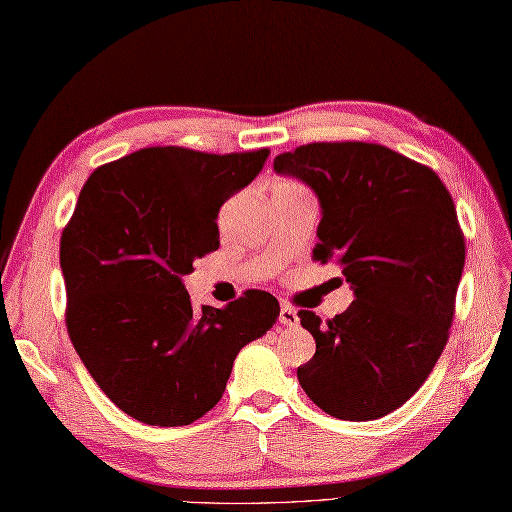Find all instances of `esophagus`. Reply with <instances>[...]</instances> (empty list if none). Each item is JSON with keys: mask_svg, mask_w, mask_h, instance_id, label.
Segmentation results:
<instances>
[{"mask_svg": "<svg viewBox=\"0 0 512 512\" xmlns=\"http://www.w3.org/2000/svg\"><path fill=\"white\" fill-rule=\"evenodd\" d=\"M280 325H285V327H296L298 325V314H296V309L291 307V305H287V302H283V305H280Z\"/></svg>", "mask_w": 512, "mask_h": 512, "instance_id": "1", "label": "esophagus"}]
</instances>
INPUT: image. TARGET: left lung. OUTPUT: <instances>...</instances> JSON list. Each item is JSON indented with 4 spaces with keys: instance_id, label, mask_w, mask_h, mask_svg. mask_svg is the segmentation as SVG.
I'll use <instances>...</instances> for the list:
<instances>
[{
    "instance_id": "left-lung-1",
    "label": "left lung",
    "mask_w": 512,
    "mask_h": 512,
    "mask_svg": "<svg viewBox=\"0 0 512 512\" xmlns=\"http://www.w3.org/2000/svg\"><path fill=\"white\" fill-rule=\"evenodd\" d=\"M320 201L314 260L338 263L356 300L322 322L298 311L316 353L298 367L309 400L338 420H378L442 356L464 269L451 194L431 168L378 143H309L274 159Z\"/></svg>"
}]
</instances>
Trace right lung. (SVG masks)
Listing matches in <instances>:
<instances>
[{
	"label": "right lung",
	"instance_id": "right-lung-1",
	"mask_svg": "<svg viewBox=\"0 0 512 512\" xmlns=\"http://www.w3.org/2000/svg\"><path fill=\"white\" fill-rule=\"evenodd\" d=\"M269 150L143 148L101 165L61 234L66 327L99 389L134 420L185 426L223 398L234 360L274 327L260 289L194 309L183 276L218 249V210L263 170Z\"/></svg>",
	"mask_w": 512,
	"mask_h": 512
}]
</instances>
